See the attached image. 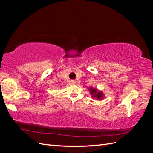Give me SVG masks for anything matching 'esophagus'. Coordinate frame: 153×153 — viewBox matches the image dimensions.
Wrapping results in <instances>:
<instances>
[{"instance_id": "esophagus-1", "label": "esophagus", "mask_w": 153, "mask_h": 153, "mask_svg": "<svg viewBox=\"0 0 153 153\" xmlns=\"http://www.w3.org/2000/svg\"><path fill=\"white\" fill-rule=\"evenodd\" d=\"M71 82L72 84H76V81H75V80H71Z\"/></svg>"}]
</instances>
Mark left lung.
<instances>
[{
  "instance_id": "left-lung-1",
  "label": "left lung",
  "mask_w": 153,
  "mask_h": 153,
  "mask_svg": "<svg viewBox=\"0 0 153 153\" xmlns=\"http://www.w3.org/2000/svg\"><path fill=\"white\" fill-rule=\"evenodd\" d=\"M89 91H90V94L92 96L91 97L92 98H96V100H103L104 98V94L103 92L98 91L96 88L90 87L89 88Z\"/></svg>"
}]
</instances>
